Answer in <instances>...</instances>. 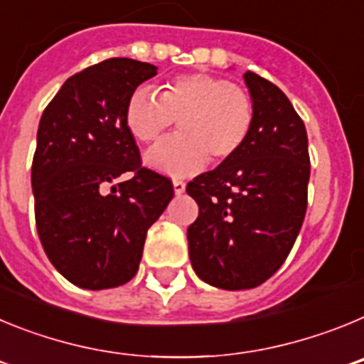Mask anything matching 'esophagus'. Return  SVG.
Listing matches in <instances>:
<instances>
[{
  "mask_svg": "<svg viewBox=\"0 0 364 364\" xmlns=\"http://www.w3.org/2000/svg\"><path fill=\"white\" fill-rule=\"evenodd\" d=\"M173 189H175V195H182L186 191V182H182V180H173Z\"/></svg>",
  "mask_w": 364,
  "mask_h": 364,
  "instance_id": "obj_1",
  "label": "esophagus"
}]
</instances>
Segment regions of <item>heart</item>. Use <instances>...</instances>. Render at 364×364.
Here are the masks:
<instances>
[{"label":"heart","instance_id":"b5f03b06","mask_svg":"<svg viewBox=\"0 0 364 364\" xmlns=\"http://www.w3.org/2000/svg\"><path fill=\"white\" fill-rule=\"evenodd\" d=\"M176 120L178 133L146 154V164L169 176L200 171L231 159L252 133L255 107L246 91L205 73L182 74L160 85L159 96L140 87L127 100L125 124L136 140L156 142Z\"/></svg>","mask_w":364,"mask_h":364}]
</instances>
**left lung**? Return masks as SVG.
<instances>
[{"mask_svg":"<svg viewBox=\"0 0 364 364\" xmlns=\"http://www.w3.org/2000/svg\"><path fill=\"white\" fill-rule=\"evenodd\" d=\"M255 120L231 159L202 173L186 191L198 204L188 228L198 277L222 290L268 281L286 260L308 205L306 127L277 85L247 70Z\"/></svg>","mask_w":364,"mask_h":364,"instance_id":"8db88e82","label":"left lung"}]
</instances>
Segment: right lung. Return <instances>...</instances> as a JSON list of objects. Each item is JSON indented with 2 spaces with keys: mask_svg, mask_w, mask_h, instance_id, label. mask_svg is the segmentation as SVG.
<instances>
[{
  "mask_svg": "<svg viewBox=\"0 0 364 364\" xmlns=\"http://www.w3.org/2000/svg\"><path fill=\"white\" fill-rule=\"evenodd\" d=\"M156 67L111 58L62 85L41 114L32 195L41 246L74 286L107 290L136 275L147 230L173 198L171 180L142 167L125 105ZM125 172L129 181L114 185Z\"/></svg>",
  "mask_w": 364,
  "mask_h": 364,
  "instance_id": "right-lung-1",
  "label": "right lung"
}]
</instances>
